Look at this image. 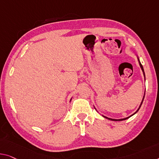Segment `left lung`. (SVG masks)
Masks as SVG:
<instances>
[{"instance_id": "8db88e82", "label": "left lung", "mask_w": 159, "mask_h": 159, "mask_svg": "<svg viewBox=\"0 0 159 159\" xmlns=\"http://www.w3.org/2000/svg\"><path fill=\"white\" fill-rule=\"evenodd\" d=\"M136 56H137V58H138V61H139V66H140V67H141V70H142V72H143V76H144V80H146V77H145V73H144V70H143V66L141 65V62H140V60H139V56L137 55V54H136ZM145 91H146V90H145ZM145 91H144V94H143V98H142V101H141V104H140V106H139V108L138 109H137V111H136V112H135L134 113H133L132 115H131V116H129V117H126V118H120V119H114V118H108V117H107V116H103V115H102V116L103 117H104L105 118H107V119H108V120H114V121H119V120H126V119H128V118H130L131 116H134V114H136V113L138 112L139 111V108H141V105H142V103H143V99H144V96H145ZM94 108L96 110V108H95V106H94ZM96 111L97 112H98V111L96 110Z\"/></svg>"}]
</instances>
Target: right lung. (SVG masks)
<instances>
[{"label":"right lung","mask_w":159,"mask_h":159,"mask_svg":"<svg viewBox=\"0 0 159 159\" xmlns=\"http://www.w3.org/2000/svg\"><path fill=\"white\" fill-rule=\"evenodd\" d=\"M71 99H72V98H70V101H71Z\"/></svg>","instance_id":"1"}]
</instances>
